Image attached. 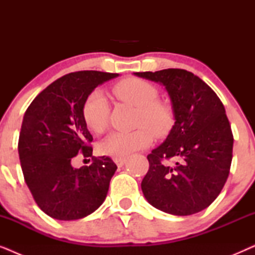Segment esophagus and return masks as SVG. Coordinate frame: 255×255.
Returning <instances> with one entry per match:
<instances>
[{"label":"esophagus","instance_id":"34e87169","mask_svg":"<svg viewBox=\"0 0 255 255\" xmlns=\"http://www.w3.org/2000/svg\"><path fill=\"white\" fill-rule=\"evenodd\" d=\"M114 161L118 167H123L125 161H127V159H125V158H115Z\"/></svg>","mask_w":255,"mask_h":255}]
</instances>
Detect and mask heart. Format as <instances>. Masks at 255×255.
Instances as JSON below:
<instances>
[{"instance_id":"b5f03b06","label":"heart","mask_w":255,"mask_h":255,"mask_svg":"<svg viewBox=\"0 0 255 255\" xmlns=\"http://www.w3.org/2000/svg\"><path fill=\"white\" fill-rule=\"evenodd\" d=\"M113 94L122 102L137 108L133 132H113L99 144L101 154L123 158L142 149L152 142V133L161 138L168 133L174 124V113L168 104L159 101L154 85L142 79L128 78L113 87ZM110 106L107 97L99 90L90 94L82 109L87 127L95 133H102L109 123Z\"/></svg>"}]
</instances>
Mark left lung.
I'll list each match as a JSON object with an SVG mask.
<instances>
[{
	"label": "left lung",
	"mask_w": 255,
	"mask_h": 255,
	"mask_svg": "<svg viewBox=\"0 0 255 255\" xmlns=\"http://www.w3.org/2000/svg\"><path fill=\"white\" fill-rule=\"evenodd\" d=\"M134 74L165 86L175 120L166 140L147 155L149 168L141 181L145 198L175 216L204 210L222 191L232 161L233 134L222 101L186 69ZM169 159L172 164L166 163Z\"/></svg>",
	"instance_id": "left-lung-1"
}]
</instances>
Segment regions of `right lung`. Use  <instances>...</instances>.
I'll use <instances>...</instances> for the list:
<instances>
[{"mask_svg":"<svg viewBox=\"0 0 255 255\" xmlns=\"http://www.w3.org/2000/svg\"><path fill=\"white\" fill-rule=\"evenodd\" d=\"M117 73L80 71L55 80L24 114L18 154L24 180L38 207L59 221L93 214L106 200L117 166L109 156H93V135L82 109L88 96ZM79 152L92 165L74 169Z\"/></svg>","mask_w":255,"mask_h":255,"instance_id":"1","label":"right lung"}]
</instances>
